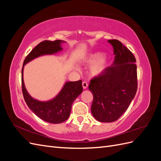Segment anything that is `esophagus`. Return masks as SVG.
<instances>
[{"label": "esophagus", "mask_w": 161, "mask_h": 161, "mask_svg": "<svg viewBox=\"0 0 161 161\" xmlns=\"http://www.w3.org/2000/svg\"><path fill=\"white\" fill-rule=\"evenodd\" d=\"M82 87H83V89H86L87 86H88V83H87V82H86V81H83V82H82Z\"/></svg>", "instance_id": "esophagus-1"}]
</instances>
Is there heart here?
<instances>
[{
	"label": "heart",
	"instance_id": "obj_1",
	"mask_svg": "<svg viewBox=\"0 0 161 161\" xmlns=\"http://www.w3.org/2000/svg\"><path fill=\"white\" fill-rule=\"evenodd\" d=\"M103 54L102 53H95L90 55L86 58L85 62L88 64H92L97 62L93 66L91 67L90 70V73L92 76H97L101 75L105 69H107L108 66V62H106L105 59H102Z\"/></svg>",
	"mask_w": 161,
	"mask_h": 161
}]
</instances>
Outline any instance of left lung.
I'll return each mask as SVG.
<instances>
[{
  "instance_id": "left-lung-1",
  "label": "left lung",
  "mask_w": 161,
  "mask_h": 161,
  "mask_svg": "<svg viewBox=\"0 0 161 161\" xmlns=\"http://www.w3.org/2000/svg\"><path fill=\"white\" fill-rule=\"evenodd\" d=\"M115 55L112 65L90 81L93 95L91 112L100 122H113L127 110L138 88L137 66L133 53L118 40H109Z\"/></svg>"
}]
</instances>
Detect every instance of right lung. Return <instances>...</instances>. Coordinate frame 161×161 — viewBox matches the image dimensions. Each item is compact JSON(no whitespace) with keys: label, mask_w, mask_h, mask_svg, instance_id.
<instances>
[{"label":"right lung","mask_w":161,"mask_h":161,"mask_svg":"<svg viewBox=\"0 0 161 161\" xmlns=\"http://www.w3.org/2000/svg\"><path fill=\"white\" fill-rule=\"evenodd\" d=\"M62 40H45L40 42L31 51L23 62L21 71V86L24 99L30 109L39 118L47 122L60 124L69 118L72 103L82 92V80L66 82L55 98L48 101H40L28 93L23 81V69L27 63L40 56L53 54L62 50Z\"/></svg>","instance_id":"right-lung-1"}]
</instances>
